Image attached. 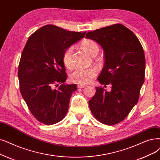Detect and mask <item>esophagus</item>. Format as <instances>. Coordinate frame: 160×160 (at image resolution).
<instances>
[{
    "label": "esophagus",
    "instance_id": "obj_1",
    "mask_svg": "<svg viewBox=\"0 0 160 160\" xmlns=\"http://www.w3.org/2000/svg\"><path fill=\"white\" fill-rule=\"evenodd\" d=\"M78 88H85L86 87V86L85 85H82V84H79V85H78Z\"/></svg>",
    "mask_w": 160,
    "mask_h": 160
}]
</instances>
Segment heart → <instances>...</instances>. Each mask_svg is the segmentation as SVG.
Masks as SVG:
<instances>
[{
  "instance_id": "heart-1",
  "label": "heart",
  "mask_w": 160,
  "mask_h": 160,
  "mask_svg": "<svg viewBox=\"0 0 160 160\" xmlns=\"http://www.w3.org/2000/svg\"><path fill=\"white\" fill-rule=\"evenodd\" d=\"M82 47L92 56H95L99 51V45L93 40H85L82 43ZM73 48L68 47L65 50L63 55V63L64 65L70 68L72 67L74 61L72 58ZM97 74L95 67L82 68L78 67L70 74V80L71 82L78 84H86L91 81L92 78L95 77Z\"/></svg>"
}]
</instances>
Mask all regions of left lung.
I'll return each instance as SVG.
<instances>
[{"mask_svg":"<svg viewBox=\"0 0 160 160\" xmlns=\"http://www.w3.org/2000/svg\"><path fill=\"white\" fill-rule=\"evenodd\" d=\"M86 38L102 46L105 64L97 80L112 86L110 92L95 88L89 106L97 120L112 126L126 118L138 101L145 76L143 48L135 34L120 23L89 31Z\"/></svg>","mask_w":160,"mask_h":160,"instance_id":"8db88e82","label":"left lung"}]
</instances>
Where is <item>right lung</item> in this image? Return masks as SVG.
Segmentation results:
<instances>
[{"label":"right lung","instance_id":"1","mask_svg":"<svg viewBox=\"0 0 160 160\" xmlns=\"http://www.w3.org/2000/svg\"><path fill=\"white\" fill-rule=\"evenodd\" d=\"M86 33L46 25L27 40L18 67L19 89L30 112L40 122L53 125L67 114L77 86L64 84L67 75L62 58L67 48Z\"/></svg>","mask_w":160,"mask_h":160}]
</instances>
